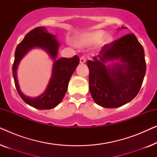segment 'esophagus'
Returning a JSON list of instances; mask_svg holds the SVG:
<instances>
[{"mask_svg":"<svg viewBox=\"0 0 157 157\" xmlns=\"http://www.w3.org/2000/svg\"><path fill=\"white\" fill-rule=\"evenodd\" d=\"M86 61V59L85 56H81V57L80 58V63H85Z\"/></svg>","mask_w":157,"mask_h":157,"instance_id":"obj_1","label":"esophagus"}]
</instances>
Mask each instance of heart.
Wrapping results in <instances>:
<instances>
[{"mask_svg":"<svg viewBox=\"0 0 157 157\" xmlns=\"http://www.w3.org/2000/svg\"><path fill=\"white\" fill-rule=\"evenodd\" d=\"M112 40V36L106 34L105 31H94L77 34L74 37V42L78 47L89 46L98 42L100 46H104L110 44Z\"/></svg>","mask_w":157,"mask_h":157,"instance_id":"1","label":"heart"}]
</instances>
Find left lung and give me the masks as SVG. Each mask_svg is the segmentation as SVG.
Returning a JSON list of instances; mask_svg holds the SVG:
<instances>
[{
  "label": "left lung",
  "instance_id": "1",
  "mask_svg": "<svg viewBox=\"0 0 157 157\" xmlns=\"http://www.w3.org/2000/svg\"><path fill=\"white\" fill-rule=\"evenodd\" d=\"M117 59L120 62L105 64ZM87 66L90 93L94 101L105 108L131 101L140 90L147 68L143 46L133 33L104 46L93 61L88 60Z\"/></svg>",
  "mask_w": 157,
  "mask_h": 157
}]
</instances>
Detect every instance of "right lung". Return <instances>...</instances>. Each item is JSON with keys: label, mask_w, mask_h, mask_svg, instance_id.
<instances>
[{"label": "right lung", "mask_w": 157, "mask_h": 157, "mask_svg": "<svg viewBox=\"0 0 157 157\" xmlns=\"http://www.w3.org/2000/svg\"><path fill=\"white\" fill-rule=\"evenodd\" d=\"M59 47V43L56 40V36L49 33L45 27H38L31 30L16 47L13 65V76L15 85L21 98L27 104L36 109L40 110L51 109L59 105L67 91L71 77L79 63V58L76 55L70 59L61 58L57 59ZM34 48L44 49L55 62L52 76L46 91L41 95L31 98L25 96L20 91L17 78V69L22 57Z\"/></svg>", "instance_id": "add662e5"}]
</instances>
